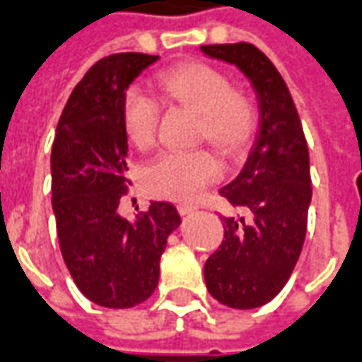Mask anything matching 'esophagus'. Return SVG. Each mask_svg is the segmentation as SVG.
I'll return each mask as SVG.
<instances>
[{"instance_id": "1", "label": "esophagus", "mask_w": 362, "mask_h": 362, "mask_svg": "<svg viewBox=\"0 0 362 362\" xmlns=\"http://www.w3.org/2000/svg\"><path fill=\"white\" fill-rule=\"evenodd\" d=\"M197 209H199L197 204H189V202H181V204H177V210H179V214H183V216H187V214H193Z\"/></svg>"}]
</instances>
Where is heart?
<instances>
[{"label":"heart","mask_w":362,"mask_h":362,"mask_svg":"<svg viewBox=\"0 0 362 362\" xmlns=\"http://www.w3.org/2000/svg\"><path fill=\"white\" fill-rule=\"evenodd\" d=\"M156 86L171 103L199 111V140H209L226 158H238L250 146L257 111L250 95L232 86L224 70L204 60H187L158 74ZM161 105L142 87H128L122 97V127L128 140L148 150L158 140ZM222 175V161L209 148L163 152L146 168L152 193L189 201Z\"/></svg>","instance_id":"heart-1"}]
</instances>
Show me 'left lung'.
Listing matches in <instances>:
<instances>
[{
    "label": "left lung",
    "instance_id": "obj_1",
    "mask_svg": "<svg viewBox=\"0 0 362 362\" xmlns=\"http://www.w3.org/2000/svg\"><path fill=\"white\" fill-rule=\"evenodd\" d=\"M204 54L235 64L257 91L259 132L240 175L220 194L235 210L222 216L224 240L204 263L209 292L230 308L267 304L298 261L312 199L306 136L275 64L250 42L204 45Z\"/></svg>",
    "mask_w": 362,
    "mask_h": 362
}]
</instances>
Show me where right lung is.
Masks as SVG:
<instances>
[{
	"label": "right lung",
	"instance_id": "1",
	"mask_svg": "<svg viewBox=\"0 0 362 362\" xmlns=\"http://www.w3.org/2000/svg\"><path fill=\"white\" fill-rule=\"evenodd\" d=\"M158 60L120 52L95 62L74 87L52 144V209L60 251L74 283L105 308H132L152 296L168 235L181 224L165 201L127 220L128 193L122 97L130 81Z\"/></svg>",
	"mask_w": 362,
	"mask_h": 362
}]
</instances>
